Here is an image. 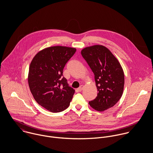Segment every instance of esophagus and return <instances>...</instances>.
<instances>
[{
    "instance_id": "obj_1",
    "label": "esophagus",
    "mask_w": 153,
    "mask_h": 153,
    "mask_svg": "<svg viewBox=\"0 0 153 153\" xmlns=\"http://www.w3.org/2000/svg\"><path fill=\"white\" fill-rule=\"evenodd\" d=\"M83 88H84V86L83 85H81L79 88H78V91H79V92H81V91H82V89H83Z\"/></svg>"
}]
</instances>
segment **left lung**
<instances>
[{
	"mask_svg": "<svg viewBox=\"0 0 153 153\" xmlns=\"http://www.w3.org/2000/svg\"><path fill=\"white\" fill-rule=\"evenodd\" d=\"M81 55L94 74L97 97L89 102L98 111L112 107L121 98L124 86V74L117 59L108 48L94 45L81 51Z\"/></svg>",
	"mask_w": 153,
	"mask_h": 153,
	"instance_id": "left-lung-1",
	"label": "left lung"
}]
</instances>
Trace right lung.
Returning a JSON list of instances; mask_svg holds the SVG:
<instances>
[{"instance_id": "right-lung-1", "label": "right lung", "mask_w": 153, "mask_h": 153, "mask_svg": "<svg viewBox=\"0 0 153 153\" xmlns=\"http://www.w3.org/2000/svg\"><path fill=\"white\" fill-rule=\"evenodd\" d=\"M76 49L62 46L45 48L33 58L29 66L28 84L35 101L52 112L66 109L75 90L63 76L67 62Z\"/></svg>"}]
</instances>
